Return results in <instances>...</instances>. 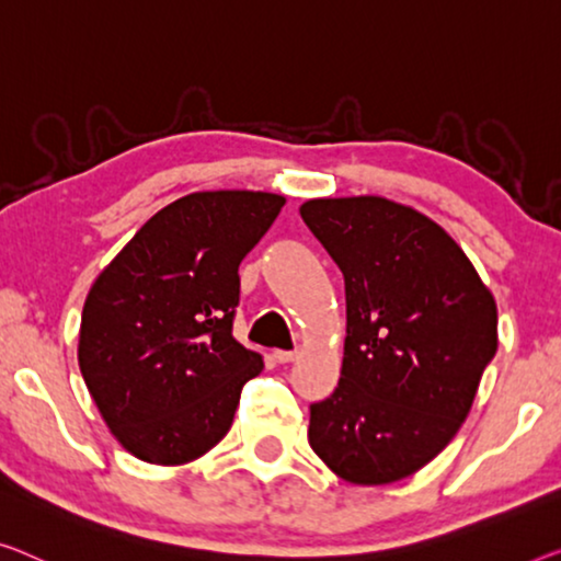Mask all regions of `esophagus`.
<instances>
[{"mask_svg": "<svg viewBox=\"0 0 561 561\" xmlns=\"http://www.w3.org/2000/svg\"><path fill=\"white\" fill-rule=\"evenodd\" d=\"M272 357H274V360H277L279 365H287V363L295 360L297 353H291V350H274Z\"/></svg>", "mask_w": 561, "mask_h": 561, "instance_id": "obj_1", "label": "esophagus"}]
</instances>
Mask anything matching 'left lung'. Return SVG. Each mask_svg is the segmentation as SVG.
I'll list each match as a JSON object with an SVG mask.
<instances>
[{
	"instance_id": "left-lung-1",
	"label": "left lung",
	"mask_w": 561,
	"mask_h": 561,
	"mask_svg": "<svg viewBox=\"0 0 561 561\" xmlns=\"http://www.w3.org/2000/svg\"><path fill=\"white\" fill-rule=\"evenodd\" d=\"M345 277L340 382L309 405V446L340 479L382 486L433 461L496 355V302L436 221L382 196L299 206Z\"/></svg>"
}]
</instances>
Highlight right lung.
<instances>
[{
	"instance_id": "obj_1",
	"label": "right lung",
	"mask_w": 561,
	"mask_h": 561,
	"mask_svg": "<svg viewBox=\"0 0 561 561\" xmlns=\"http://www.w3.org/2000/svg\"><path fill=\"white\" fill-rule=\"evenodd\" d=\"M282 206L266 191L183 196L150 216L90 287L80 373L140 461H196L229 433L241 388L264 367L231 334L239 264Z\"/></svg>"
}]
</instances>
